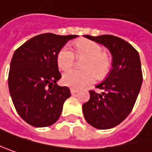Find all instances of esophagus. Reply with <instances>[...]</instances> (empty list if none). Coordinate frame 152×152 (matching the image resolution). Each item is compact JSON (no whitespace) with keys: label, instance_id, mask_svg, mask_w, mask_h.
Masks as SVG:
<instances>
[{"label":"esophagus","instance_id":"obj_1","mask_svg":"<svg viewBox=\"0 0 152 152\" xmlns=\"http://www.w3.org/2000/svg\"><path fill=\"white\" fill-rule=\"evenodd\" d=\"M78 91H79V90L76 89V88H71V94H72V95H75Z\"/></svg>","mask_w":152,"mask_h":152}]
</instances>
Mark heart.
Instances as JSON below:
<instances>
[{
	"instance_id": "b5f03b06",
	"label": "heart",
	"mask_w": 152,
	"mask_h": 152,
	"mask_svg": "<svg viewBox=\"0 0 152 152\" xmlns=\"http://www.w3.org/2000/svg\"><path fill=\"white\" fill-rule=\"evenodd\" d=\"M76 56L85 58L81 63L82 71L72 70L63 75V83L70 88H80L92 83L96 78L104 79L113 66L112 56L96 41L80 39L74 43ZM75 54L67 47H63L56 55V64L64 72L70 70L75 64Z\"/></svg>"
}]
</instances>
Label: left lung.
Segmentation results:
<instances>
[{
	"instance_id": "8db88e82",
	"label": "left lung",
	"mask_w": 152,
	"mask_h": 152,
	"mask_svg": "<svg viewBox=\"0 0 152 152\" xmlns=\"http://www.w3.org/2000/svg\"><path fill=\"white\" fill-rule=\"evenodd\" d=\"M86 38L103 44L113 55V68L107 78L89 90L90 98L82 105L84 118L98 129L113 128L131 113L142 82V72L137 50L127 41L113 35Z\"/></svg>"
}]
</instances>
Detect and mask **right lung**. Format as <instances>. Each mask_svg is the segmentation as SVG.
Instances as JSON below:
<instances>
[{"label": "right lung", "instance_id": "add662e5", "mask_svg": "<svg viewBox=\"0 0 152 152\" xmlns=\"http://www.w3.org/2000/svg\"><path fill=\"white\" fill-rule=\"evenodd\" d=\"M76 37L42 34L14 52L8 79L10 93L18 113L29 125L48 126L59 118L71 92L56 83L62 77L56 55L68 40Z\"/></svg>", "mask_w": 152, "mask_h": 152}]
</instances>
